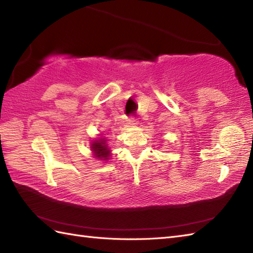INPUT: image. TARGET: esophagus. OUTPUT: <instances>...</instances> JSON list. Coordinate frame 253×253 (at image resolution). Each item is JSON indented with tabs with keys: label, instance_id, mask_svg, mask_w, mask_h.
Returning a JSON list of instances; mask_svg holds the SVG:
<instances>
[{
	"label": "esophagus",
	"instance_id": "obj_1",
	"mask_svg": "<svg viewBox=\"0 0 253 253\" xmlns=\"http://www.w3.org/2000/svg\"><path fill=\"white\" fill-rule=\"evenodd\" d=\"M129 125L130 126H137L138 125V120L135 117H131L129 120Z\"/></svg>",
	"mask_w": 253,
	"mask_h": 253
}]
</instances>
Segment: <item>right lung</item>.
Here are the masks:
<instances>
[{
    "mask_svg": "<svg viewBox=\"0 0 253 253\" xmlns=\"http://www.w3.org/2000/svg\"><path fill=\"white\" fill-rule=\"evenodd\" d=\"M91 150L93 151L94 157L102 161H106L111 154V150L109 149V147H107L106 140L104 138H101L99 140L92 141V144H91Z\"/></svg>",
    "mask_w": 253,
    "mask_h": 253,
    "instance_id": "1",
    "label": "right lung"
}]
</instances>
